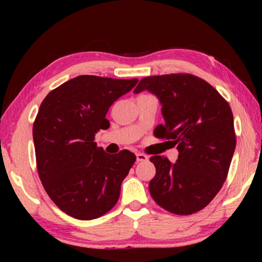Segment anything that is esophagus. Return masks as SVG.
I'll return each instance as SVG.
<instances>
[{"label":"esophagus","mask_w":262,"mask_h":262,"mask_svg":"<svg viewBox=\"0 0 262 262\" xmlns=\"http://www.w3.org/2000/svg\"><path fill=\"white\" fill-rule=\"evenodd\" d=\"M136 157H137L138 162H143V161H148V159H149V157L146 156L145 154H142V152L136 154Z\"/></svg>","instance_id":"1"}]
</instances>
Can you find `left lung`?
<instances>
[{"mask_svg":"<svg viewBox=\"0 0 262 262\" xmlns=\"http://www.w3.org/2000/svg\"><path fill=\"white\" fill-rule=\"evenodd\" d=\"M149 91L162 103L164 124L154 135L179 150L178 161L151 156L156 174L149 184L164 210L187 216L211 203L228 177L236 146L234 117L227 100L192 74L148 76L135 93Z\"/></svg>","mask_w":262,"mask_h":262,"instance_id":"1","label":"left lung"}]
</instances>
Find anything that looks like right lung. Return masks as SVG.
Returning <instances> with one entry per match:
<instances>
[{"label":"right lung","mask_w":262,"mask_h":262,"mask_svg":"<svg viewBox=\"0 0 262 262\" xmlns=\"http://www.w3.org/2000/svg\"><path fill=\"white\" fill-rule=\"evenodd\" d=\"M81 75L46 95L33 124L37 170L46 193L63 212L82 221L108 212L120 195L121 182L136 155H110L94 142L110 127L106 113L137 83Z\"/></svg>","instance_id":"add662e5"}]
</instances>
